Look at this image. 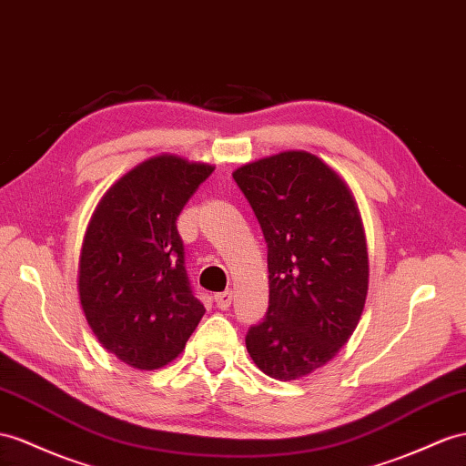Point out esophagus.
Segmentation results:
<instances>
[{
    "label": "esophagus",
    "mask_w": 466,
    "mask_h": 466,
    "mask_svg": "<svg viewBox=\"0 0 466 466\" xmlns=\"http://www.w3.org/2000/svg\"><path fill=\"white\" fill-rule=\"evenodd\" d=\"M214 303H217V307L222 309V311H226V309L232 305V291L217 293V295H214Z\"/></svg>",
    "instance_id": "34e87169"
}]
</instances>
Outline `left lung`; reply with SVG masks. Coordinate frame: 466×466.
I'll list each match as a JSON object with an SVG mask.
<instances>
[{"label": "left lung", "instance_id": "obj_1", "mask_svg": "<svg viewBox=\"0 0 466 466\" xmlns=\"http://www.w3.org/2000/svg\"><path fill=\"white\" fill-rule=\"evenodd\" d=\"M268 244L269 305L246 349L276 380L311 374L360 320L368 252L360 214L342 178L315 155L283 151L234 171Z\"/></svg>", "mask_w": 466, "mask_h": 466}]
</instances>
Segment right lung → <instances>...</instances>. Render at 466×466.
<instances>
[{"label": "right lung", "instance_id": "obj_1", "mask_svg": "<svg viewBox=\"0 0 466 466\" xmlns=\"http://www.w3.org/2000/svg\"><path fill=\"white\" fill-rule=\"evenodd\" d=\"M214 171L159 155L126 173L94 212L80 256V303L102 347L137 370L181 354L205 315L177 218Z\"/></svg>", "mask_w": 466, "mask_h": 466}]
</instances>
